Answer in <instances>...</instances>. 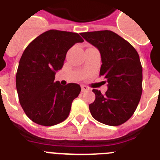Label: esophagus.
I'll list each match as a JSON object with an SVG mask.
<instances>
[{"mask_svg": "<svg viewBox=\"0 0 160 160\" xmlns=\"http://www.w3.org/2000/svg\"><path fill=\"white\" fill-rule=\"evenodd\" d=\"M90 90L89 89V87L86 86H82V92H86V91H88V90Z\"/></svg>", "mask_w": 160, "mask_h": 160, "instance_id": "1", "label": "esophagus"}]
</instances>
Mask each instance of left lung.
Returning <instances> with one entry per match:
<instances>
[{"label":"left lung","mask_w":160,"mask_h":160,"mask_svg":"<svg viewBox=\"0 0 160 160\" xmlns=\"http://www.w3.org/2000/svg\"><path fill=\"white\" fill-rule=\"evenodd\" d=\"M102 56L100 76L108 82L102 94L93 89L95 100L89 105L92 117L102 124L118 126L133 115L142 94L143 73L137 50L128 41L109 30L82 32Z\"/></svg>","instance_id":"8db88e82"}]
</instances>
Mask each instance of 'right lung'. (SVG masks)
I'll list each match as a JSON object with an SVG mask.
<instances>
[{"label":"right lung","instance_id":"obj_1","mask_svg":"<svg viewBox=\"0 0 160 160\" xmlns=\"http://www.w3.org/2000/svg\"><path fill=\"white\" fill-rule=\"evenodd\" d=\"M83 39L78 33L58 30L43 32L25 48L20 59L16 86L19 101L33 122L52 126L67 118L74 98L81 92L76 83L54 82L67 51Z\"/></svg>","mask_w":160,"mask_h":160}]
</instances>
